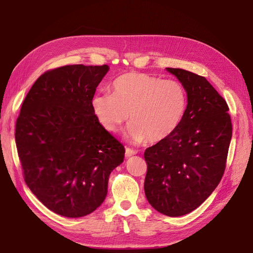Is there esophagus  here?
I'll use <instances>...</instances> for the list:
<instances>
[{
  "mask_svg": "<svg viewBox=\"0 0 253 253\" xmlns=\"http://www.w3.org/2000/svg\"><path fill=\"white\" fill-rule=\"evenodd\" d=\"M135 154H137L136 151H134V150H132V149H129V148H126V158L131 157V156H133V155H135Z\"/></svg>",
  "mask_w": 253,
  "mask_h": 253,
  "instance_id": "obj_1",
  "label": "esophagus"
}]
</instances>
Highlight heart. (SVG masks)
I'll return each mask as SVG.
<instances>
[{
	"label": "heart",
	"mask_w": 253,
	"mask_h": 253,
	"mask_svg": "<svg viewBox=\"0 0 253 253\" xmlns=\"http://www.w3.org/2000/svg\"><path fill=\"white\" fill-rule=\"evenodd\" d=\"M93 108L106 131L117 132L128 119L129 139L135 143H156L180 126L187 110V93L176 80L131 72L115 79L112 95H97Z\"/></svg>",
	"instance_id": "1"
}]
</instances>
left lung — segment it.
<instances>
[{"mask_svg":"<svg viewBox=\"0 0 253 253\" xmlns=\"http://www.w3.org/2000/svg\"><path fill=\"white\" fill-rule=\"evenodd\" d=\"M167 71L185 87L187 110L171 136L144 151V192L153 208L175 217L195 210L217 187L232 124L225 99L205 77L182 68Z\"/></svg>","mask_w":253,"mask_h":253,"instance_id":"left-lung-1","label":"left lung"}]
</instances>
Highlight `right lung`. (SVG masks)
<instances>
[{
    "label": "right lung",
    "mask_w": 253,
    "mask_h": 253,
    "mask_svg": "<svg viewBox=\"0 0 253 253\" xmlns=\"http://www.w3.org/2000/svg\"><path fill=\"white\" fill-rule=\"evenodd\" d=\"M108 65H65L42 74L23 101L16 144L23 177L45 207L65 217L95 211L125 147L93 108Z\"/></svg>",
    "instance_id": "1"
}]
</instances>
